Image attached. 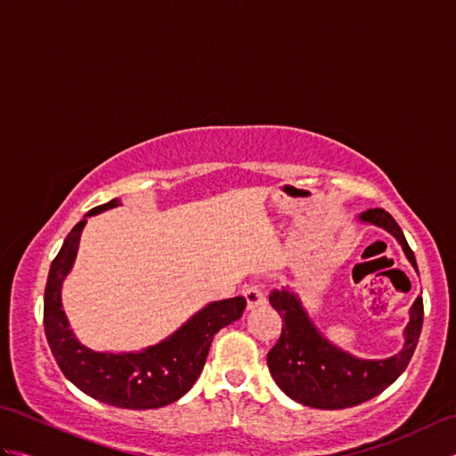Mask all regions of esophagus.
Returning <instances> with one entry per match:
<instances>
[{"mask_svg": "<svg viewBox=\"0 0 456 456\" xmlns=\"http://www.w3.org/2000/svg\"><path fill=\"white\" fill-rule=\"evenodd\" d=\"M243 296L247 299V309H256L266 304V297L263 292H260L258 286H247L243 289Z\"/></svg>", "mask_w": 456, "mask_h": 456, "instance_id": "1", "label": "esophagus"}]
</instances>
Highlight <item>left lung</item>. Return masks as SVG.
Masks as SVG:
<instances>
[{"label": "left lung", "instance_id": "obj_1", "mask_svg": "<svg viewBox=\"0 0 456 456\" xmlns=\"http://www.w3.org/2000/svg\"><path fill=\"white\" fill-rule=\"evenodd\" d=\"M358 221L388 231L402 245L411 266L418 270L413 250L388 211L380 208L368 209L358 216ZM268 297L284 323L282 335L268 353L270 374L280 390L309 408L343 410L374 398L405 370L421 335L423 299L419 296L410 307L402 351L380 361L358 358L329 341L307 315L294 289H273Z\"/></svg>", "mask_w": 456, "mask_h": 456}]
</instances>
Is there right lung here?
Here are the masks:
<instances>
[{
	"instance_id": "obj_1",
	"label": "right lung",
	"mask_w": 456,
	"mask_h": 456,
	"mask_svg": "<svg viewBox=\"0 0 456 456\" xmlns=\"http://www.w3.org/2000/svg\"><path fill=\"white\" fill-rule=\"evenodd\" d=\"M118 206L121 201L115 198L90 209L64 239L48 270L45 335L62 374L90 398L125 410H154L180 400L191 388L206 364L213 335L243 315L247 299L237 296L211 302L164 341L137 353H100L82 345L62 309V282L74 266L88 217Z\"/></svg>"
}]
</instances>
